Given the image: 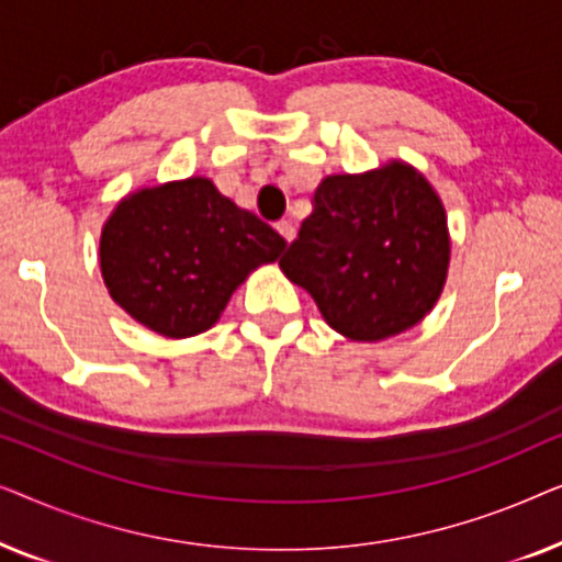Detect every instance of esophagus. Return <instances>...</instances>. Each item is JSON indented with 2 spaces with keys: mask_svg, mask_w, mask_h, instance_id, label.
<instances>
[{
  "mask_svg": "<svg viewBox=\"0 0 562 562\" xmlns=\"http://www.w3.org/2000/svg\"><path fill=\"white\" fill-rule=\"evenodd\" d=\"M276 229H279L281 237H283V240H286V243H291V240H294V237H296V227H294V222H291V220L276 222Z\"/></svg>",
  "mask_w": 562,
  "mask_h": 562,
  "instance_id": "34e87169",
  "label": "esophagus"
}]
</instances>
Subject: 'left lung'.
Wrapping results in <instances>:
<instances>
[{
  "instance_id": "8db88e82",
  "label": "left lung",
  "mask_w": 562,
  "mask_h": 562,
  "mask_svg": "<svg viewBox=\"0 0 562 562\" xmlns=\"http://www.w3.org/2000/svg\"><path fill=\"white\" fill-rule=\"evenodd\" d=\"M335 333L356 342L402 335L432 312L450 266L448 214L432 183L404 160L333 173L279 260Z\"/></svg>"
}]
</instances>
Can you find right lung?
<instances>
[{"instance_id":"right-lung-1","label":"right lung","mask_w":562,"mask_h":562,"mask_svg":"<svg viewBox=\"0 0 562 562\" xmlns=\"http://www.w3.org/2000/svg\"><path fill=\"white\" fill-rule=\"evenodd\" d=\"M286 240L212 179L191 176L130 191L99 237L104 286L130 317L183 340L206 333L256 268Z\"/></svg>"}]
</instances>
